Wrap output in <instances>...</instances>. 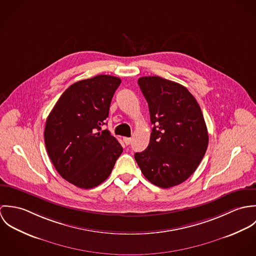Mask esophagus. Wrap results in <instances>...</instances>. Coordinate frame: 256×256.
I'll list each match as a JSON object with an SVG mask.
<instances>
[{"mask_svg":"<svg viewBox=\"0 0 256 256\" xmlns=\"http://www.w3.org/2000/svg\"><path fill=\"white\" fill-rule=\"evenodd\" d=\"M123 142L125 143V145H130L131 144V142H132V139L131 138H128V137H124L123 138Z\"/></svg>","mask_w":256,"mask_h":256,"instance_id":"esophagus-1","label":"esophagus"}]
</instances>
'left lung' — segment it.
I'll return each mask as SVG.
<instances>
[{
  "label": "left lung",
  "instance_id": "8db88e82",
  "mask_svg": "<svg viewBox=\"0 0 256 256\" xmlns=\"http://www.w3.org/2000/svg\"><path fill=\"white\" fill-rule=\"evenodd\" d=\"M138 84L154 127L148 146L135 160L150 182L162 188L178 185L196 170L208 146L202 111L180 84L156 76H142Z\"/></svg>",
  "mask_w": 256,
  "mask_h": 256
}]
</instances>
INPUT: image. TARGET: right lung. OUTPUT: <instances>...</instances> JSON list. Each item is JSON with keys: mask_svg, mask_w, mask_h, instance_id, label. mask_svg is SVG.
<instances>
[{"mask_svg": "<svg viewBox=\"0 0 256 256\" xmlns=\"http://www.w3.org/2000/svg\"><path fill=\"white\" fill-rule=\"evenodd\" d=\"M121 80L98 74L78 80L60 96L47 117L44 141L59 174L74 186L90 189L110 176L123 148L102 130Z\"/></svg>", "mask_w": 256, "mask_h": 256, "instance_id": "add662e5", "label": "right lung"}]
</instances>
